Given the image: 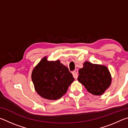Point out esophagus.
<instances>
[{
	"label": "esophagus",
	"instance_id": "esophagus-1",
	"mask_svg": "<svg viewBox=\"0 0 128 128\" xmlns=\"http://www.w3.org/2000/svg\"><path fill=\"white\" fill-rule=\"evenodd\" d=\"M78 69H75V70L73 71L72 73L73 77H74V78L76 79L78 77Z\"/></svg>",
	"mask_w": 128,
	"mask_h": 128
}]
</instances>
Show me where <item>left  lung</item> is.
<instances>
[{
  "mask_svg": "<svg viewBox=\"0 0 128 128\" xmlns=\"http://www.w3.org/2000/svg\"><path fill=\"white\" fill-rule=\"evenodd\" d=\"M78 73V81L94 95H102L111 85V73L105 66L85 62Z\"/></svg>",
  "mask_w": 128,
  "mask_h": 128,
  "instance_id": "left-lung-1",
  "label": "left lung"
}]
</instances>
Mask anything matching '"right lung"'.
I'll return each mask as SVG.
<instances>
[{
    "instance_id": "1",
    "label": "right lung",
    "mask_w": 128,
    "mask_h": 128,
    "mask_svg": "<svg viewBox=\"0 0 128 128\" xmlns=\"http://www.w3.org/2000/svg\"><path fill=\"white\" fill-rule=\"evenodd\" d=\"M32 79L36 92L48 100L62 98L74 80L68 68L60 60L49 62L47 57L34 67Z\"/></svg>"
}]
</instances>
